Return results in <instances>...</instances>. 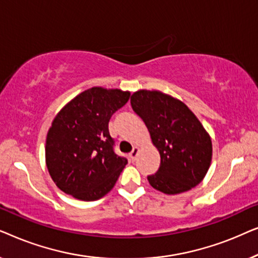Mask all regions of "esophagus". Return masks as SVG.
<instances>
[{"instance_id": "1", "label": "esophagus", "mask_w": 258, "mask_h": 258, "mask_svg": "<svg viewBox=\"0 0 258 258\" xmlns=\"http://www.w3.org/2000/svg\"><path fill=\"white\" fill-rule=\"evenodd\" d=\"M139 151H140V148H139V147H134L133 150H132V153L129 154L130 160L135 161V158H136V156H137V154H139Z\"/></svg>"}]
</instances>
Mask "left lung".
I'll list each match as a JSON object with an SVG mask.
<instances>
[{
	"label": "left lung",
	"instance_id": "left-lung-1",
	"mask_svg": "<svg viewBox=\"0 0 258 258\" xmlns=\"http://www.w3.org/2000/svg\"><path fill=\"white\" fill-rule=\"evenodd\" d=\"M130 102L161 156L158 171L148 176L150 185L176 195L200 184L209 170L213 143L196 115L178 98L160 90H137Z\"/></svg>",
	"mask_w": 258,
	"mask_h": 258
}]
</instances>
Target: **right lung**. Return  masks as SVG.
Returning a JSON list of instances; mask_svg holds the SVG:
<instances>
[{
	"label": "right lung",
	"instance_id": "add662e5",
	"mask_svg": "<svg viewBox=\"0 0 258 258\" xmlns=\"http://www.w3.org/2000/svg\"><path fill=\"white\" fill-rule=\"evenodd\" d=\"M130 91L93 87L69 101L52 119L45 164L58 189L81 201H96L114 188L128 163L114 153L108 124Z\"/></svg>",
	"mask_w": 258,
	"mask_h": 258
}]
</instances>
